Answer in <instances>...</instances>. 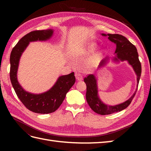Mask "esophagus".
Returning a JSON list of instances; mask_svg holds the SVG:
<instances>
[{
    "label": "esophagus",
    "mask_w": 151,
    "mask_h": 151,
    "mask_svg": "<svg viewBox=\"0 0 151 151\" xmlns=\"http://www.w3.org/2000/svg\"><path fill=\"white\" fill-rule=\"evenodd\" d=\"M75 77H76V79L78 81H82V80L83 79L82 75H81V73H75Z\"/></svg>",
    "instance_id": "esophagus-1"
}]
</instances>
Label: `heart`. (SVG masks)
Masks as SVG:
<instances>
[{"label": "heart", "mask_w": 151, "mask_h": 151, "mask_svg": "<svg viewBox=\"0 0 151 151\" xmlns=\"http://www.w3.org/2000/svg\"><path fill=\"white\" fill-rule=\"evenodd\" d=\"M96 48V45L95 43H88L87 45H86L84 47V48L82 49L83 51H91L93 50Z\"/></svg>", "instance_id": "obj_1"}]
</instances>
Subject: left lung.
<instances>
[{
	"label": "left lung",
	"instance_id": "left-lung-1",
	"mask_svg": "<svg viewBox=\"0 0 151 151\" xmlns=\"http://www.w3.org/2000/svg\"><path fill=\"white\" fill-rule=\"evenodd\" d=\"M102 36H108V40L116 45V49L115 51V56L111 60L115 62H119L120 61H127L132 68L137 76V88L132 97L124 101L123 103L117 105H108L102 102L98 95L97 80L94 75H89L86 77L84 81L86 84V101L89 106L95 113L100 115H109L121 111L127 108L132 102L135 96L138 87L139 81L142 73V65L139 60L138 53L136 47L131 43L126 37L119 34H102ZM110 59L109 57L102 60L98 68H101L106 65Z\"/></svg>",
	"mask_w": 151,
	"mask_h": 151
}]
</instances>
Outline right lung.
<instances>
[{
    "instance_id": "add662e5",
    "label": "right lung",
    "mask_w": 151,
    "mask_h": 151,
    "mask_svg": "<svg viewBox=\"0 0 151 151\" xmlns=\"http://www.w3.org/2000/svg\"><path fill=\"white\" fill-rule=\"evenodd\" d=\"M54 30H36L25 35L13 48L10 54V81L13 88L20 99L28 110L37 114H50L55 111L62 104L67 93L75 83L74 72L59 76L55 84L49 90L40 94H34L25 91L17 80V70L22 54L30 42L47 41L52 37Z\"/></svg>"
}]
</instances>
